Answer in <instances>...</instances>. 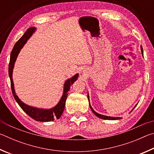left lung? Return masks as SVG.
<instances>
[{
    "instance_id": "left-lung-1",
    "label": "left lung",
    "mask_w": 154,
    "mask_h": 154,
    "mask_svg": "<svg viewBox=\"0 0 154 154\" xmlns=\"http://www.w3.org/2000/svg\"><path fill=\"white\" fill-rule=\"evenodd\" d=\"M141 48V53H142V54H143V49H142V47ZM88 101H89V95H88ZM89 106H90V107H91V110H92V112H93V114H95V116H97L98 118H101V119H103V120H119V119H120V117H112V116H104V115H101V114H98V113H97L95 110H94L93 109V107H91V104H90V101H89ZM137 106V105H136ZM136 106L134 107H134H136ZM134 108L133 109H134Z\"/></svg>"
}]
</instances>
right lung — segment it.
Here are the masks:
<instances>
[{
	"label": "right lung",
	"instance_id": "obj_1",
	"mask_svg": "<svg viewBox=\"0 0 154 154\" xmlns=\"http://www.w3.org/2000/svg\"><path fill=\"white\" fill-rule=\"evenodd\" d=\"M36 30V28L35 27H32L29 28L25 32L21 38L15 43L13 47V50L11 53L10 57V61L9 65V75L11 80V90L13 97L19 104V106L21 107L24 112L28 114L29 117L33 118L34 120L36 121H40V122H50V121H53L55 119H59L61 117L63 112L65 109V105H66V101L67 99V95H68V91H69L70 86L73 85L75 80L79 78V74H75L74 76H72L70 79L66 80L63 86V93L62 95L60 100L58 102V103L56 105L55 107H52L50 109H42V108H38L36 107L29 106L28 105L24 103L23 101H21L19 99L18 96L16 95L14 84H13V70L14 68L15 62L17 59L19 53L20 52L21 48H23L24 45L26 44L28 41V40L32 36L35 31Z\"/></svg>",
	"mask_w": 154,
	"mask_h": 154
}]
</instances>
